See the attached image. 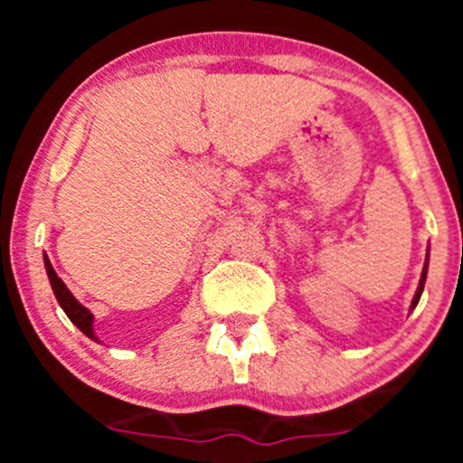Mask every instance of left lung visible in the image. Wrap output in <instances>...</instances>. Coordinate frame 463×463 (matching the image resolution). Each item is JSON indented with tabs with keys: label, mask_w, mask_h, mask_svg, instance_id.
<instances>
[{
	"label": "left lung",
	"mask_w": 463,
	"mask_h": 463,
	"mask_svg": "<svg viewBox=\"0 0 463 463\" xmlns=\"http://www.w3.org/2000/svg\"><path fill=\"white\" fill-rule=\"evenodd\" d=\"M427 272H429V252H427V259H424V268H422V274H420V283H418L416 296H413V300H411V307H409V313L416 309V305L420 302V296H422V291H424V280H427Z\"/></svg>",
	"instance_id": "obj_1"
}]
</instances>
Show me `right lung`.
<instances>
[{
	"mask_svg": "<svg viewBox=\"0 0 463 463\" xmlns=\"http://www.w3.org/2000/svg\"><path fill=\"white\" fill-rule=\"evenodd\" d=\"M43 263H45V272H47V279H50V285H52V291H54L58 305H61V309L67 313V317L71 320L76 326L87 335L89 339H93V342L99 344L98 335H95V328H93V313L87 309V307L82 305V302L76 300V296L71 294V291L67 289V285L62 283L61 276L56 274V269L52 268L50 259H47V254H43Z\"/></svg>",
	"mask_w": 463,
	"mask_h": 463,
	"instance_id": "add662e5",
	"label": "right lung"
}]
</instances>
